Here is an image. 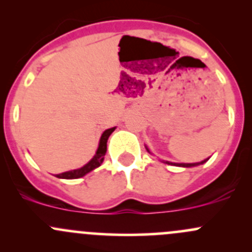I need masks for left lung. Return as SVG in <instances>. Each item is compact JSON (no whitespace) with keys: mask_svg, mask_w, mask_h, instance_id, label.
Segmentation results:
<instances>
[{"mask_svg":"<svg viewBox=\"0 0 252 252\" xmlns=\"http://www.w3.org/2000/svg\"><path fill=\"white\" fill-rule=\"evenodd\" d=\"M146 149H147V147H146ZM147 151H149V150H147ZM207 159H204V161H201V162H197V163H172V162H168V161H166V162L163 161V162H164V163H167V164H174V166H180V167H195V166H199V164L205 163Z\"/></svg>","mask_w":252,"mask_h":252,"instance_id":"8db88e82","label":"left lung"}]
</instances>
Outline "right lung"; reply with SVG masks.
<instances>
[{
  "label": "right lung",
  "instance_id": "add662e5",
  "mask_svg": "<svg viewBox=\"0 0 252 252\" xmlns=\"http://www.w3.org/2000/svg\"><path fill=\"white\" fill-rule=\"evenodd\" d=\"M114 129H116V126H114V128H110V129H107V130L103 131L102 135H101L100 144H98L97 151H96L95 156H94L93 158H91L90 161H89L88 163L85 164V166L81 167V168H79V169H73V171L64 172V173L57 174L56 177L62 178V179H77V178L84 177V175L88 174L89 172L94 171L95 168L100 167L101 163L103 162V158H105L106 151H107V140H108V138H110L111 134L114 131Z\"/></svg>",
  "mask_w": 252,
  "mask_h": 252
}]
</instances>
